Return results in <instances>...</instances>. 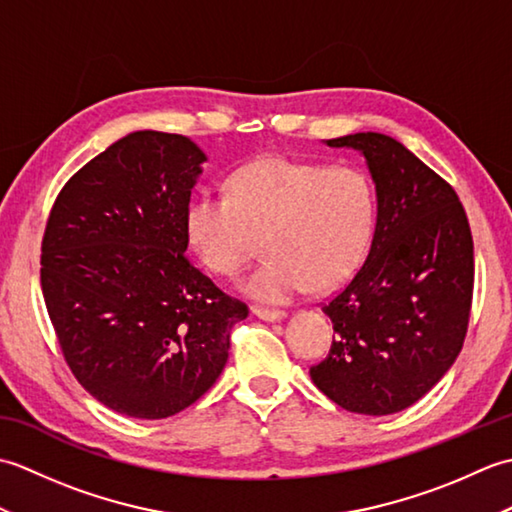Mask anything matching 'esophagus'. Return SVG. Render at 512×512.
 I'll return each mask as SVG.
<instances>
[{
  "mask_svg": "<svg viewBox=\"0 0 512 512\" xmlns=\"http://www.w3.org/2000/svg\"><path fill=\"white\" fill-rule=\"evenodd\" d=\"M253 314L264 321H281L286 317L284 310H273V308H262V306H253Z\"/></svg>",
  "mask_w": 512,
  "mask_h": 512,
  "instance_id": "1",
  "label": "esophagus"
}]
</instances>
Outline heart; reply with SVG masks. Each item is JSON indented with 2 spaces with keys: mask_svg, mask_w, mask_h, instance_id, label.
I'll use <instances>...</instances> for the list:
<instances>
[{
  "mask_svg": "<svg viewBox=\"0 0 512 512\" xmlns=\"http://www.w3.org/2000/svg\"><path fill=\"white\" fill-rule=\"evenodd\" d=\"M376 220V187L363 169L277 154L246 162L228 195H193L184 211L189 242L215 275H235L262 239L268 257L244 281L259 301L345 284L372 246Z\"/></svg>",
  "mask_w": 512,
  "mask_h": 512,
  "instance_id": "heart-1",
  "label": "heart"
}]
</instances>
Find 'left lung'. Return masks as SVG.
Here are the masks:
<instances>
[{"label":"left lung","mask_w":512,"mask_h":512,"mask_svg":"<svg viewBox=\"0 0 512 512\" xmlns=\"http://www.w3.org/2000/svg\"><path fill=\"white\" fill-rule=\"evenodd\" d=\"M358 149L376 182L365 264L323 303L332 345L310 367L336 405L365 416L411 407L458 358L473 303V235L451 184L385 134L328 140Z\"/></svg>","instance_id":"8db88e82"}]
</instances>
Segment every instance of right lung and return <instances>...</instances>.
Returning <instances> with one entry per match:
<instances>
[{
    "label": "right lung",
    "mask_w": 512,
    "mask_h": 512,
    "mask_svg": "<svg viewBox=\"0 0 512 512\" xmlns=\"http://www.w3.org/2000/svg\"><path fill=\"white\" fill-rule=\"evenodd\" d=\"M204 160L187 136L134 132L76 171L48 215L41 290L63 358L129 418H169L204 396L248 317L187 257Z\"/></svg>",
    "instance_id": "right-lung-1"
}]
</instances>
